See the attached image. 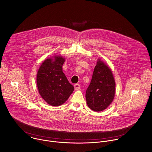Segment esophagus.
Listing matches in <instances>:
<instances>
[{"label": "esophagus", "instance_id": "34e87169", "mask_svg": "<svg viewBox=\"0 0 152 152\" xmlns=\"http://www.w3.org/2000/svg\"><path fill=\"white\" fill-rule=\"evenodd\" d=\"M74 88H75V90L77 91V90H79V89H80V85H79V84L76 83V84H75V85H74Z\"/></svg>", "mask_w": 152, "mask_h": 152}]
</instances>
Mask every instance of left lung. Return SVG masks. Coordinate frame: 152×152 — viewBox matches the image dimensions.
I'll return each mask as SVG.
<instances>
[{"label": "left lung", "instance_id": "left-lung-1", "mask_svg": "<svg viewBox=\"0 0 152 152\" xmlns=\"http://www.w3.org/2000/svg\"><path fill=\"white\" fill-rule=\"evenodd\" d=\"M115 94V82L110 67L101 58L95 67L91 83L86 92L88 106L99 112L113 102Z\"/></svg>", "mask_w": 152, "mask_h": 152}]
</instances>
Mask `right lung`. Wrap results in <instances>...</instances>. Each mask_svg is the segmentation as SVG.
Returning <instances> with one entry per match:
<instances>
[{"label":"right lung","instance_id":"obj_1","mask_svg":"<svg viewBox=\"0 0 152 152\" xmlns=\"http://www.w3.org/2000/svg\"><path fill=\"white\" fill-rule=\"evenodd\" d=\"M65 58L54 56L45 59L37 74V85L39 95L49 105L57 107L64 104L74 91L64 73Z\"/></svg>","mask_w":152,"mask_h":152}]
</instances>
